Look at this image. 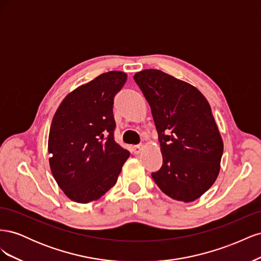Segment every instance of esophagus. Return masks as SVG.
<instances>
[{
	"label": "esophagus",
	"instance_id": "obj_1",
	"mask_svg": "<svg viewBox=\"0 0 261 261\" xmlns=\"http://www.w3.org/2000/svg\"><path fill=\"white\" fill-rule=\"evenodd\" d=\"M143 145H137L133 147V152L135 154H139L141 151H143Z\"/></svg>",
	"mask_w": 261,
	"mask_h": 261
}]
</instances>
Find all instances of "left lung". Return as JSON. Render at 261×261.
Returning <instances> with one entry per match:
<instances>
[{
  "mask_svg": "<svg viewBox=\"0 0 261 261\" xmlns=\"http://www.w3.org/2000/svg\"><path fill=\"white\" fill-rule=\"evenodd\" d=\"M151 109L163 158L151 176L171 198L191 202L215 183L223 141L211 108L191 84L159 69L134 75Z\"/></svg>",
  "mask_w": 261,
  "mask_h": 261,
  "instance_id": "1",
  "label": "left lung"
}]
</instances>
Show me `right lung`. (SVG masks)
Returning a JSON list of instances; mask_svg holds the SVG:
<instances>
[{"label": "right lung", "mask_w": 261, "mask_h": 261, "mask_svg": "<svg viewBox=\"0 0 261 261\" xmlns=\"http://www.w3.org/2000/svg\"><path fill=\"white\" fill-rule=\"evenodd\" d=\"M127 75L101 74L68 93L49 133L50 168L70 200L88 203L112 188L129 152L114 140L113 102Z\"/></svg>", "instance_id": "1"}]
</instances>
